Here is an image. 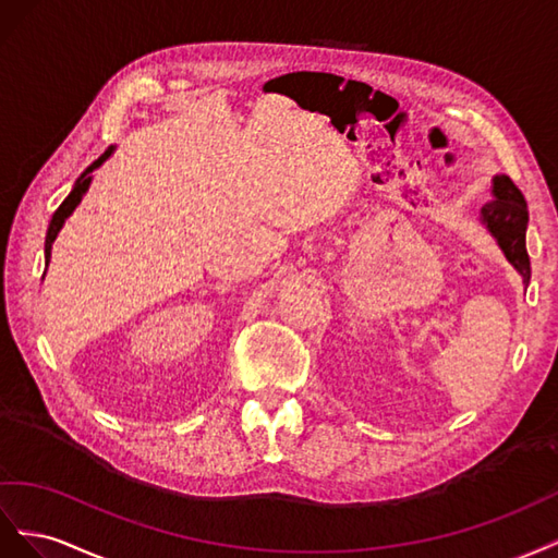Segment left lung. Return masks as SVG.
Segmentation results:
<instances>
[{
  "label": "left lung",
  "instance_id": "left-lung-1",
  "mask_svg": "<svg viewBox=\"0 0 558 558\" xmlns=\"http://www.w3.org/2000/svg\"><path fill=\"white\" fill-rule=\"evenodd\" d=\"M488 231L496 235L505 257L517 266L523 282L531 280V259L526 252V227H529V203L521 189L507 178L496 174L493 178L490 201L482 208Z\"/></svg>",
  "mask_w": 558,
  "mask_h": 558
}]
</instances>
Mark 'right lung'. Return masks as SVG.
Segmentation results:
<instances>
[{"label":"right lung","instance_id":"add662e5","mask_svg":"<svg viewBox=\"0 0 558 558\" xmlns=\"http://www.w3.org/2000/svg\"><path fill=\"white\" fill-rule=\"evenodd\" d=\"M111 154V147H107L105 149V154L98 158V161H93L84 172H82V178H78L76 182H74V189L70 191V196L60 203V208L53 213V219H51V225H49V233H46V266H49V259H51V247H53V241H56V235H58V231L62 229V225H65V219L74 213V208L78 203H82V198H84V194H86V189H88V184H90V172L98 168V166H102V161L105 158Z\"/></svg>","mask_w":558,"mask_h":558}]
</instances>
